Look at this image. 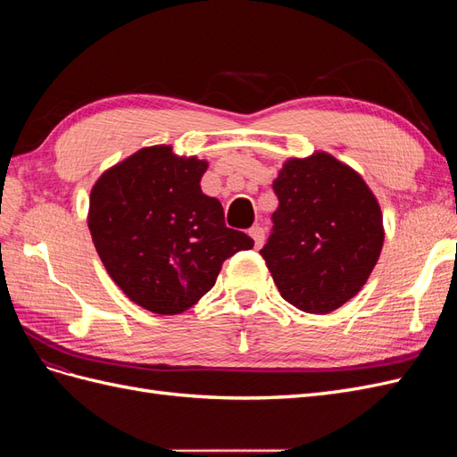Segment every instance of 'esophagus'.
Returning <instances> with one entry per match:
<instances>
[{
    "instance_id": "esophagus-1",
    "label": "esophagus",
    "mask_w": 457,
    "mask_h": 457,
    "mask_svg": "<svg viewBox=\"0 0 457 457\" xmlns=\"http://www.w3.org/2000/svg\"><path fill=\"white\" fill-rule=\"evenodd\" d=\"M250 237L253 238L255 247H261L262 242H265V230H262L261 227H252L250 228Z\"/></svg>"
}]
</instances>
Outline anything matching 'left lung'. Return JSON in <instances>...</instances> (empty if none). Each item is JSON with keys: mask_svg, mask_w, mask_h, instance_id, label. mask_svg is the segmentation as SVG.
Here are the masks:
<instances>
[{"mask_svg": "<svg viewBox=\"0 0 457 457\" xmlns=\"http://www.w3.org/2000/svg\"><path fill=\"white\" fill-rule=\"evenodd\" d=\"M272 232L259 252L280 295L299 311L339 309L366 284L383 247L376 196L349 165L326 152L284 163Z\"/></svg>", "mask_w": 457, "mask_h": 457, "instance_id": "8db88e82", "label": "left lung"}]
</instances>
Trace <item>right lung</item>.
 Segmentation results:
<instances>
[{"label": "right lung", "mask_w": 457, "mask_h": 457, "mask_svg": "<svg viewBox=\"0 0 457 457\" xmlns=\"http://www.w3.org/2000/svg\"><path fill=\"white\" fill-rule=\"evenodd\" d=\"M207 162L158 145L135 152L95 183L89 230L121 292L156 314H179L213 287L225 259L252 250L225 225L223 205L205 196Z\"/></svg>", "instance_id": "right-lung-1"}]
</instances>
